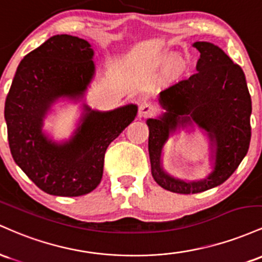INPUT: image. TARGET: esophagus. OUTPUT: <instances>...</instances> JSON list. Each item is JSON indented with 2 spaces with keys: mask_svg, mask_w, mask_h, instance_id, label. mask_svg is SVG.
<instances>
[{
  "mask_svg": "<svg viewBox=\"0 0 262 262\" xmlns=\"http://www.w3.org/2000/svg\"><path fill=\"white\" fill-rule=\"evenodd\" d=\"M157 111V106L155 104H151V102H142L140 104L139 107V116L140 117H148Z\"/></svg>",
  "mask_w": 262,
  "mask_h": 262,
  "instance_id": "1",
  "label": "esophagus"
}]
</instances>
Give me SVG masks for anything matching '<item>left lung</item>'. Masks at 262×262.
Instances as JSON below:
<instances>
[{"label": "left lung", "mask_w": 262, "mask_h": 262, "mask_svg": "<svg viewBox=\"0 0 262 262\" xmlns=\"http://www.w3.org/2000/svg\"><path fill=\"white\" fill-rule=\"evenodd\" d=\"M193 47L201 53L196 72L162 90L160 104L166 113L147 120L152 177L163 189L179 194H194L224 183L248 154L251 139V98L243 69L213 43L195 42ZM193 123L207 132L214 166L208 178L186 182L164 172L160 156L169 135Z\"/></svg>", "instance_id": "obj_1"}]
</instances>
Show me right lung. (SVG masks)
<instances>
[{
	"label": "right lung",
	"mask_w": 262,
	"mask_h": 262,
	"mask_svg": "<svg viewBox=\"0 0 262 262\" xmlns=\"http://www.w3.org/2000/svg\"><path fill=\"white\" fill-rule=\"evenodd\" d=\"M93 57L85 39L53 36L23 58L6 98L14 162L48 194L79 196L95 189L106 148L136 117L134 104L105 113L84 105L80 125L69 141L53 142L43 134V119L55 100L84 96L95 73Z\"/></svg>",
	"instance_id": "1"
}]
</instances>
